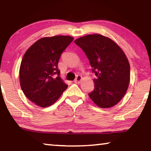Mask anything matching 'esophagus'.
<instances>
[{
  "label": "esophagus",
  "instance_id": "34e87169",
  "mask_svg": "<svg viewBox=\"0 0 151 151\" xmlns=\"http://www.w3.org/2000/svg\"><path fill=\"white\" fill-rule=\"evenodd\" d=\"M82 79H83V77H82L81 75H78L77 76H76V78H75V80L74 81V83H77V84L81 83Z\"/></svg>",
  "mask_w": 151,
  "mask_h": 151
}]
</instances>
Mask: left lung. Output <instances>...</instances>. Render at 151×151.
I'll use <instances>...</instances> for the list:
<instances>
[{
    "mask_svg": "<svg viewBox=\"0 0 151 151\" xmlns=\"http://www.w3.org/2000/svg\"><path fill=\"white\" fill-rule=\"evenodd\" d=\"M75 42L85 52L96 76L89 97L102 109L116 105L126 93L131 75L123 50L114 40L99 34L85 35Z\"/></svg>",
    "mask_w": 151,
    "mask_h": 151,
    "instance_id": "left-lung-1",
    "label": "left lung"
}]
</instances>
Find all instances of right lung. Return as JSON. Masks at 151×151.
Listing matches in <instances>:
<instances>
[{"instance_id": "obj_1", "label": "right lung", "mask_w": 151, "mask_h": 151, "mask_svg": "<svg viewBox=\"0 0 151 151\" xmlns=\"http://www.w3.org/2000/svg\"><path fill=\"white\" fill-rule=\"evenodd\" d=\"M73 39L63 35L43 37L24 53L19 70L20 87L37 106L52 105L67 88L57 66L61 54Z\"/></svg>"}]
</instances>
